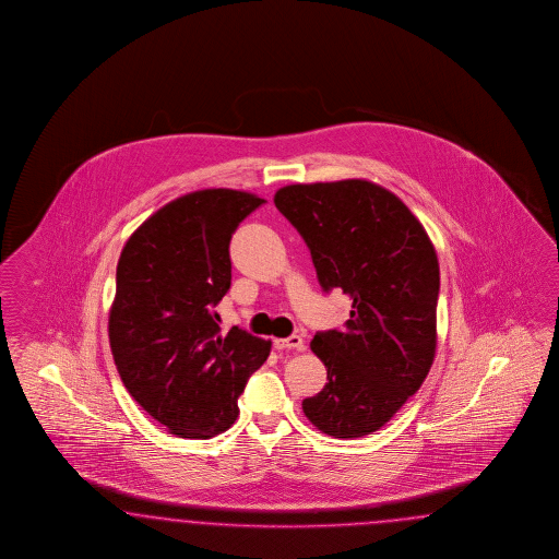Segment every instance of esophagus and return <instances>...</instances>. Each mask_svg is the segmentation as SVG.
I'll use <instances>...</instances> for the list:
<instances>
[{"label": "esophagus", "instance_id": "obj_1", "mask_svg": "<svg viewBox=\"0 0 559 559\" xmlns=\"http://www.w3.org/2000/svg\"><path fill=\"white\" fill-rule=\"evenodd\" d=\"M305 340L299 334H293L288 338L274 340L276 350H304Z\"/></svg>", "mask_w": 559, "mask_h": 559}]
</instances>
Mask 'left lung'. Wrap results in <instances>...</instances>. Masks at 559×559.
<instances>
[{"mask_svg":"<svg viewBox=\"0 0 559 559\" xmlns=\"http://www.w3.org/2000/svg\"><path fill=\"white\" fill-rule=\"evenodd\" d=\"M274 204L304 237L323 293L338 288L353 304L342 330L311 340L328 383L304 400L305 416L336 439L371 435L432 367L435 246L406 204L367 180L293 185L274 194Z\"/></svg>","mask_w":559,"mask_h":559,"instance_id":"1","label":"left lung"}]
</instances>
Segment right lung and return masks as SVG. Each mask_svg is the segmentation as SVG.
I'll list each match as a JSON object with an SVG mask.
<instances>
[{
  "label": "right lung",
  "mask_w": 559,
  "mask_h": 559,
  "mask_svg": "<svg viewBox=\"0 0 559 559\" xmlns=\"http://www.w3.org/2000/svg\"><path fill=\"white\" fill-rule=\"evenodd\" d=\"M264 199L229 188L162 206L122 248L108 336L120 379L153 420L182 439H211L236 423L237 397L271 355V340L215 307L231 287L229 241Z\"/></svg>",
  "instance_id": "add662e5"
}]
</instances>
